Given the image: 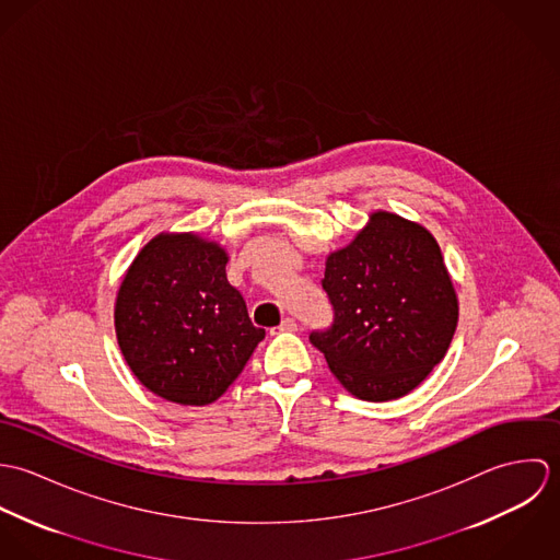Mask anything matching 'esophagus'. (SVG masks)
<instances>
[{"instance_id": "34e87169", "label": "esophagus", "mask_w": 560, "mask_h": 560, "mask_svg": "<svg viewBox=\"0 0 560 560\" xmlns=\"http://www.w3.org/2000/svg\"><path fill=\"white\" fill-rule=\"evenodd\" d=\"M278 329H280V331H295V329H298V320L287 317V319L280 323V327H278Z\"/></svg>"}]
</instances>
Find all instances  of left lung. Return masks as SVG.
Instances as JSON below:
<instances>
[{
	"mask_svg": "<svg viewBox=\"0 0 560 560\" xmlns=\"http://www.w3.org/2000/svg\"><path fill=\"white\" fill-rule=\"evenodd\" d=\"M334 325L311 342L347 393L395 400L438 366L459 320V300L431 231L373 211L353 241L325 258Z\"/></svg>",
	"mask_w": 560,
	"mask_h": 560,
	"instance_id": "8db88e82",
	"label": "left lung"
}]
</instances>
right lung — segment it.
I'll return each mask as SVG.
<instances>
[{"label":"right lung","mask_w":560,"mask_h":560,"mask_svg":"<svg viewBox=\"0 0 560 560\" xmlns=\"http://www.w3.org/2000/svg\"><path fill=\"white\" fill-rule=\"evenodd\" d=\"M229 252L198 233H160L120 280L114 327L131 373L153 395L209 405L240 377L265 329L226 278Z\"/></svg>","instance_id":"right-lung-1"}]
</instances>
